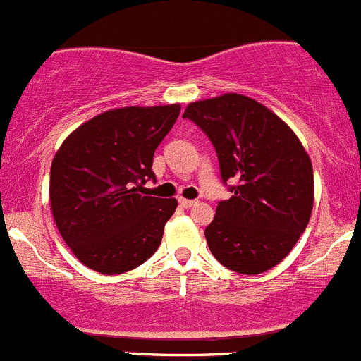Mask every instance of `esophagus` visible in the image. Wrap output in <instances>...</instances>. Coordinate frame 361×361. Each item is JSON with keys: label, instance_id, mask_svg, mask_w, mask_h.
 <instances>
[{"label": "esophagus", "instance_id": "obj_1", "mask_svg": "<svg viewBox=\"0 0 361 361\" xmlns=\"http://www.w3.org/2000/svg\"><path fill=\"white\" fill-rule=\"evenodd\" d=\"M179 205L182 209H191L192 205H196V200H185V198H179Z\"/></svg>", "mask_w": 361, "mask_h": 361}]
</instances>
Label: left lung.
Masks as SVG:
<instances>
[{"instance_id": "obj_1", "label": "left lung", "mask_w": 361, "mask_h": 361, "mask_svg": "<svg viewBox=\"0 0 361 361\" xmlns=\"http://www.w3.org/2000/svg\"><path fill=\"white\" fill-rule=\"evenodd\" d=\"M182 117L212 142L223 184L235 182L205 228L210 252L233 272H267L310 219L314 177L305 149L276 114L235 92L191 103Z\"/></svg>"}]
</instances>
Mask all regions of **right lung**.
Segmentation results:
<instances>
[{"mask_svg": "<svg viewBox=\"0 0 361 361\" xmlns=\"http://www.w3.org/2000/svg\"><path fill=\"white\" fill-rule=\"evenodd\" d=\"M179 105L126 106L78 126L51 166L52 216L61 237L85 267L128 272L159 247L176 198L147 196L152 158L179 117Z\"/></svg>", "mask_w": 361, "mask_h": 361, "instance_id": "add662e5", "label": "right lung"}]
</instances>
